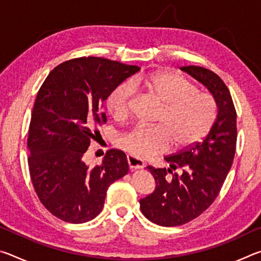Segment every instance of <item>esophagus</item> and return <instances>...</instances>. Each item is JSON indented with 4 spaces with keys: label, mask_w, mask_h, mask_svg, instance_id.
Segmentation results:
<instances>
[{
    "label": "esophagus",
    "mask_w": 261,
    "mask_h": 261,
    "mask_svg": "<svg viewBox=\"0 0 261 261\" xmlns=\"http://www.w3.org/2000/svg\"><path fill=\"white\" fill-rule=\"evenodd\" d=\"M127 163H129V168L134 171V170H140L144 168V162L138 160L131 155H127Z\"/></svg>",
    "instance_id": "obj_1"
}]
</instances>
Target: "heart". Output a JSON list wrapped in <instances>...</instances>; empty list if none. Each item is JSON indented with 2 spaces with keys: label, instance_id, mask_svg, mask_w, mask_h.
<instances>
[{
  "label": "heart",
  "instance_id": "b5f03b06",
  "mask_svg": "<svg viewBox=\"0 0 261 261\" xmlns=\"http://www.w3.org/2000/svg\"><path fill=\"white\" fill-rule=\"evenodd\" d=\"M143 88L162 106L156 124L135 126L123 135L117 144L136 159H147L166 152L170 143L175 149H184L205 138L213 126L218 108L213 96L198 91L182 74L159 71L136 76L110 92L106 107L114 118L126 120L131 112L135 90Z\"/></svg>",
  "mask_w": 261,
  "mask_h": 261
}]
</instances>
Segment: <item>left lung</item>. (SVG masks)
<instances>
[{"mask_svg":"<svg viewBox=\"0 0 261 261\" xmlns=\"http://www.w3.org/2000/svg\"><path fill=\"white\" fill-rule=\"evenodd\" d=\"M180 70L208 88L218 116L201 143L165 158L169 168L147 167L156 187L140 199V210L149 221L162 227L182 226L213 204L236 151V110L226 84L208 69L188 65Z\"/></svg>","mask_w":261,"mask_h":261,"instance_id":"left-lung-1","label":"left lung"}]
</instances>
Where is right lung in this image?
<instances>
[{
  "label": "right lung",
  "instance_id": "obj_1",
  "mask_svg": "<svg viewBox=\"0 0 261 261\" xmlns=\"http://www.w3.org/2000/svg\"><path fill=\"white\" fill-rule=\"evenodd\" d=\"M139 70L102 57H79L57 65L41 85L30 123L29 169L41 204L56 218L70 223L94 219L109 185L129 171L120 149H109L94 167L83 156L107 122L105 100Z\"/></svg>",
  "mask_w": 261,
  "mask_h": 261
}]
</instances>
